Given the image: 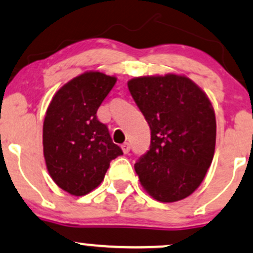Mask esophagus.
Segmentation results:
<instances>
[{
	"label": "esophagus",
	"instance_id": "34e87169",
	"mask_svg": "<svg viewBox=\"0 0 253 253\" xmlns=\"http://www.w3.org/2000/svg\"><path fill=\"white\" fill-rule=\"evenodd\" d=\"M122 150H123L124 153H129V151H130V145L127 144V142H126V144L122 145Z\"/></svg>",
	"mask_w": 253,
	"mask_h": 253
}]
</instances>
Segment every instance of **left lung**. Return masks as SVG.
<instances>
[{"instance_id": "8db88e82", "label": "left lung", "mask_w": 253, "mask_h": 253, "mask_svg": "<svg viewBox=\"0 0 253 253\" xmlns=\"http://www.w3.org/2000/svg\"><path fill=\"white\" fill-rule=\"evenodd\" d=\"M127 87L151 129L150 150L134 166L140 183L157 201H180L201 185L214 156L212 102L173 73L132 78Z\"/></svg>"}]
</instances>
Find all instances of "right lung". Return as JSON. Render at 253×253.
Masks as SVG:
<instances>
[{
	"label": "right lung",
	"mask_w": 253,
	"mask_h": 253,
	"mask_svg": "<svg viewBox=\"0 0 253 253\" xmlns=\"http://www.w3.org/2000/svg\"><path fill=\"white\" fill-rule=\"evenodd\" d=\"M117 78L97 70L73 78L49 102L42 127L46 168L57 186L84 196L102 183L109 162L123 155L96 112Z\"/></svg>",
	"instance_id": "add662e5"
}]
</instances>
